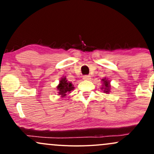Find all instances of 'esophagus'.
Wrapping results in <instances>:
<instances>
[{
	"label": "esophagus",
	"instance_id": "obj_1",
	"mask_svg": "<svg viewBox=\"0 0 154 154\" xmlns=\"http://www.w3.org/2000/svg\"><path fill=\"white\" fill-rule=\"evenodd\" d=\"M83 79H84V80H90V79H91V76H89V75H85V76H84V77H83V78H82Z\"/></svg>",
	"mask_w": 154,
	"mask_h": 154
}]
</instances>
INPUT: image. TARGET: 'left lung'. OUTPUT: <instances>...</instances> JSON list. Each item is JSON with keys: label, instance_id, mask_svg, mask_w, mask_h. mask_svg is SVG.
Returning a JSON list of instances; mask_svg holds the SVG:
<instances>
[{"label": "left lung", "instance_id": "1", "mask_svg": "<svg viewBox=\"0 0 154 154\" xmlns=\"http://www.w3.org/2000/svg\"><path fill=\"white\" fill-rule=\"evenodd\" d=\"M102 87L100 88V89L103 91V93H106V94H109L110 93L111 91V85H110V80L105 78L102 79Z\"/></svg>", "mask_w": 154, "mask_h": 154}]
</instances>
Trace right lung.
I'll use <instances>...</instances> for the list:
<instances>
[{"mask_svg":"<svg viewBox=\"0 0 154 154\" xmlns=\"http://www.w3.org/2000/svg\"><path fill=\"white\" fill-rule=\"evenodd\" d=\"M56 89L59 93L58 95L63 98L69 93H71V92L75 89V87L72 82L67 80L66 77H62L60 79L59 84L56 87Z\"/></svg>","mask_w":154,"mask_h":154,"instance_id":"1","label":"right lung"}]
</instances>
